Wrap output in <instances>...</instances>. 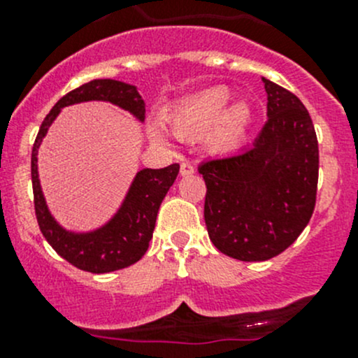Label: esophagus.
Instances as JSON below:
<instances>
[{
  "mask_svg": "<svg viewBox=\"0 0 358 358\" xmlns=\"http://www.w3.org/2000/svg\"><path fill=\"white\" fill-rule=\"evenodd\" d=\"M180 175L182 176L194 175V166L190 164V162H182V166H180Z\"/></svg>",
  "mask_w": 358,
  "mask_h": 358,
  "instance_id": "esophagus-1",
  "label": "esophagus"
}]
</instances>
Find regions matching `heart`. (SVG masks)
Here are the masks:
<instances>
[{
	"mask_svg": "<svg viewBox=\"0 0 358 358\" xmlns=\"http://www.w3.org/2000/svg\"><path fill=\"white\" fill-rule=\"evenodd\" d=\"M230 92L222 86L204 90L183 100L166 117V124L176 136L197 140L204 136L211 152L227 154L236 150L246 136L251 110L246 103L227 106ZM157 140L161 136L156 135Z\"/></svg>",
	"mask_w": 358,
	"mask_h": 358,
	"instance_id": "1",
	"label": "heart"
}]
</instances>
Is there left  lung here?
<instances>
[{
    "instance_id": "left-lung-1",
    "label": "left lung",
    "mask_w": 358,
    "mask_h": 358,
    "mask_svg": "<svg viewBox=\"0 0 358 358\" xmlns=\"http://www.w3.org/2000/svg\"><path fill=\"white\" fill-rule=\"evenodd\" d=\"M263 83L268 119L255 143L199 166L209 239L241 262H265L298 239L312 218L319 182V143L308 110L294 93Z\"/></svg>"
}]
</instances>
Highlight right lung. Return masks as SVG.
<instances>
[{
  "mask_svg": "<svg viewBox=\"0 0 358 358\" xmlns=\"http://www.w3.org/2000/svg\"><path fill=\"white\" fill-rule=\"evenodd\" d=\"M110 102L128 110L138 121L145 119V102L136 86L115 79H93L64 95L43 121L32 147L31 176L34 192V209L38 225L48 244L76 268L92 273H109L126 268L145 255L152 239L159 206L175 183L178 164L161 169L143 168L136 173L117 213L106 223L90 232H72L64 229L52 216L38 175V150L50 126L60 110L81 102Z\"/></svg>",
  "mask_w": 358,
  "mask_h": 358,
  "instance_id": "right-lung-1",
  "label": "right lung"
}]
</instances>
